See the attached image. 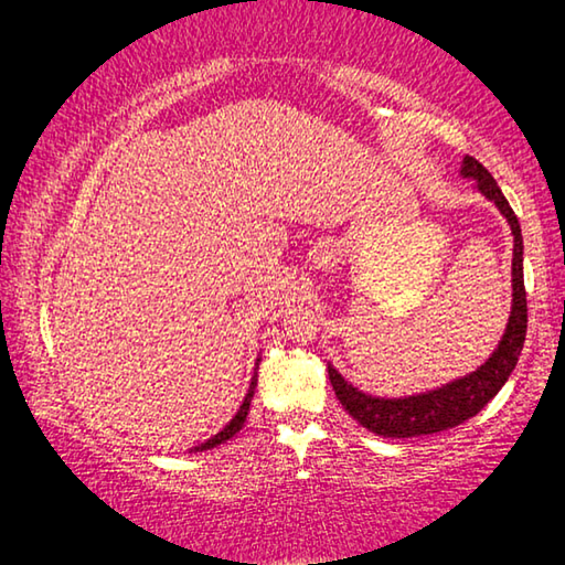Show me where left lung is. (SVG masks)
Listing matches in <instances>:
<instances>
[{
    "label": "left lung",
    "mask_w": 565,
    "mask_h": 565,
    "mask_svg": "<svg viewBox=\"0 0 565 565\" xmlns=\"http://www.w3.org/2000/svg\"><path fill=\"white\" fill-rule=\"evenodd\" d=\"M461 177L473 179L476 189L499 206V212L505 216L513 234V264H511V286H513V301H511V317L505 323V331L499 341V347L486 363H481L471 374L461 379L448 381L444 386H436L431 391L414 396H398V398H381L363 394L361 388L349 384L337 369L329 363V379L331 386L337 391V398L341 406L349 411L351 418H356L363 428L371 434L384 438H411V436H426L438 434L446 428H454L463 424L471 416H476L489 401L499 394L505 381H509L511 371L519 363L523 341H525V323H529V309H525V286H523V236L521 224L515 218L511 204L505 202L503 191L495 184V179L489 174L481 161L473 157H463Z\"/></svg>",
    "instance_id": "left-lung-1"
}]
</instances>
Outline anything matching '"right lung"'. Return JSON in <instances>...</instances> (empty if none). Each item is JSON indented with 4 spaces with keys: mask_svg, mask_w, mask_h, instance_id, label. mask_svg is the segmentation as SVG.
Here are the masks:
<instances>
[{
    "mask_svg": "<svg viewBox=\"0 0 565 565\" xmlns=\"http://www.w3.org/2000/svg\"><path fill=\"white\" fill-rule=\"evenodd\" d=\"M259 361H262V359H256V369H259ZM254 388H256V376L252 379V384H248V391H246V396H244V401H242V406H238V411H236V416H234L232 420H228V424H226L216 436H212V438H209V441H204V444L194 446V448H191V451H209V448L222 446V444L228 441V438L242 431V426L246 424V416H248V406H252V398H254Z\"/></svg>",
    "mask_w": 565,
    "mask_h": 565,
    "instance_id": "1",
    "label": "right lung"
}]
</instances>
